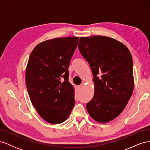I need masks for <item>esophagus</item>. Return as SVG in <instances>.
<instances>
[{"instance_id": "esophagus-1", "label": "esophagus", "mask_w": 150, "mask_h": 150, "mask_svg": "<svg viewBox=\"0 0 150 150\" xmlns=\"http://www.w3.org/2000/svg\"><path fill=\"white\" fill-rule=\"evenodd\" d=\"M83 87V84H81L79 86H77V90H78V91H79L82 89Z\"/></svg>"}]
</instances>
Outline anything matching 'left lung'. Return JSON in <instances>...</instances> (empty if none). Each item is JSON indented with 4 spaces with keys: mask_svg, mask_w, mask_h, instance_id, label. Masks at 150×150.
<instances>
[{
    "mask_svg": "<svg viewBox=\"0 0 150 150\" xmlns=\"http://www.w3.org/2000/svg\"><path fill=\"white\" fill-rule=\"evenodd\" d=\"M78 48L94 78V96L86 108L93 119L106 123L123 111L132 95V57L123 44L106 36L81 38Z\"/></svg>",
    "mask_w": 150,
    "mask_h": 150,
    "instance_id": "left-lung-1",
    "label": "left lung"
}]
</instances>
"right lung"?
<instances>
[{
    "label": "right lung",
    "mask_w": 150,
    "mask_h": 150,
    "mask_svg": "<svg viewBox=\"0 0 150 150\" xmlns=\"http://www.w3.org/2000/svg\"><path fill=\"white\" fill-rule=\"evenodd\" d=\"M78 40V37L46 40L34 47L29 59L25 82L30 99L38 114L51 124L66 121L74 106L68 68Z\"/></svg>",
    "instance_id": "add662e5"
}]
</instances>
